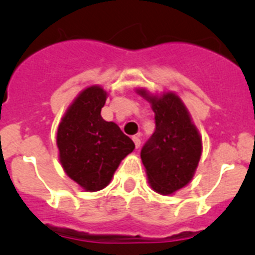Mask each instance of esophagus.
Instances as JSON below:
<instances>
[{"instance_id": "obj_1", "label": "esophagus", "mask_w": 255, "mask_h": 255, "mask_svg": "<svg viewBox=\"0 0 255 255\" xmlns=\"http://www.w3.org/2000/svg\"><path fill=\"white\" fill-rule=\"evenodd\" d=\"M132 140H134V143H135V148H136V149H139V147H140V138H139L138 135H134V136H132Z\"/></svg>"}]
</instances>
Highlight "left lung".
I'll list each match as a JSON object with an SVG mask.
<instances>
[{
    "mask_svg": "<svg viewBox=\"0 0 255 255\" xmlns=\"http://www.w3.org/2000/svg\"><path fill=\"white\" fill-rule=\"evenodd\" d=\"M136 93L154 112L155 130L140 152L148 181L155 193L173 194L194 176L203 149L202 138L177 94H150L144 88H138Z\"/></svg>",
    "mask_w": 255,
    "mask_h": 255,
    "instance_id": "left-lung-1",
    "label": "left lung"
}]
</instances>
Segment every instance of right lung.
Returning <instances> with one entry per match:
<instances>
[{
	"label": "right lung",
	"instance_id": "add662e5",
	"mask_svg": "<svg viewBox=\"0 0 255 255\" xmlns=\"http://www.w3.org/2000/svg\"><path fill=\"white\" fill-rule=\"evenodd\" d=\"M107 92L100 85L78 94L58 124V159L70 179L85 191H98L111 182L115 171L135 144L101 110Z\"/></svg>",
	"mask_w": 255,
	"mask_h": 255
}]
</instances>
